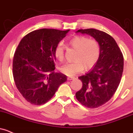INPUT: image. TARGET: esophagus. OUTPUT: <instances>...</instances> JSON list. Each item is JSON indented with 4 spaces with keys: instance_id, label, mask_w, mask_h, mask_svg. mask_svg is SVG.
Returning a JSON list of instances; mask_svg holds the SVG:
<instances>
[{
    "instance_id": "1",
    "label": "esophagus",
    "mask_w": 133,
    "mask_h": 133,
    "mask_svg": "<svg viewBox=\"0 0 133 133\" xmlns=\"http://www.w3.org/2000/svg\"><path fill=\"white\" fill-rule=\"evenodd\" d=\"M75 78V77H73V76H69V77H68V80H74V79Z\"/></svg>"
}]
</instances>
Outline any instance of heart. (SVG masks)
I'll use <instances>...</instances> for the list:
<instances>
[{"label": "heart", "mask_w": 133, "mask_h": 133, "mask_svg": "<svg viewBox=\"0 0 133 133\" xmlns=\"http://www.w3.org/2000/svg\"><path fill=\"white\" fill-rule=\"evenodd\" d=\"M70 46L76 49L74 62H67L60 68V71L67 76H74L83 71L84 68L90 69L96 64L100 55L98 42L84 36H76L68 42ZM55 57L62 61L64 58V48L62 44L56 46Z\"/></svg>", "instance_id": "1"}]
</instances>
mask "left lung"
Masks as SVG:
<instances>
[{"instance_id": "8db88e82", "label": "left lung", "mask_w": 133, "mask_h": 133, "mask_svg": "<svg viewBox=\"0 0 133 133\" xmlns=\"http://www.w3.org/2000/svg\"><path fill=\"white\" fill-rule=\"evenodd\" d=\"M76 33L91 35L100 44L98 60L89 73L79 76L82 88L75 95L84 106L98 108L112 98L120 84L124 69L123 55L115 39L105 32L86 29Z\"/></svg>"}]
</instances>
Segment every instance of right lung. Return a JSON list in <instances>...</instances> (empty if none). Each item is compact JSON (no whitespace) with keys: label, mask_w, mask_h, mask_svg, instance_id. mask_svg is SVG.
Listing matches in <instances>:
<instances>
[{"label":"right lung","mask_w":133,"mask_h":133,"mask_svg":"<svg viewBox=\"0 0 133 133\" xmlns=\"http://www.w3.org/2000/svg\"><path fill=\"white\" fill-rule=\"evenodd\" d=\"M69 31L38 29L20 42L13 57V75L18 90L31 104L46 103L67 80L65 75L54 71V51Z\"/></svg>","instance_id":"1"}]
</instances>
